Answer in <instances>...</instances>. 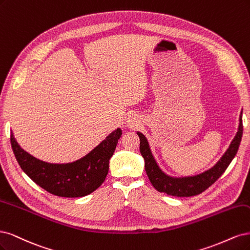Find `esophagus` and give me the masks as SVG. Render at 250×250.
<instances>
[{"instance_id":"34e87169","label":"esophagus","mask_w":250,"mask_h":250,"mask_svg":"<svg viewBox=\"0 0 250 250\" xmlns=\"http://www.w3.org/2000/svg\"><path fill=\"white\" fill-rule=\"evenodd\" d=\"M139 124H140L139 120L137 119L136 117H134V116H130V117H128L127 122H126V125H127L128 127H131V128L137 127V126L139 125Z\"/></svg>"}]
</instances>
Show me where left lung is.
Segmentation results:
<instances>
[{"mask_svg": "<svg viewBox=\"0 0 250 250\" xmlns=\"http://www.w3.org/2000/svg\"><path fill=\"white\" fill-rule=\"evenodd\" d=\"M243 134L242 125V113L240 115V124L238 132L232 139L229 147L225 151L222 158L217 162V164L208 170L194 175L186 176V178H171L165 174L158 166L156 160L151 155L148 142L146 136L141 133H137L140 138V152L146 163V171L148 179L155 189L161 193L167 195L178 196V197H189L200 194L201 192L207 190L208 187L218 180L222 173L227 170L230 164L231 160L235 158L241 139Z\"/></svg>", "mask_w": 250, "mask_h": 250, "instance_id": "left-lung-1", "label": "left lung"}]
</instances>
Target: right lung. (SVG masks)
<instances>
[{
	"instance_id": "add662e5",
	"label": "right lung",
	"mask_w": 250,
	"mask_h": 250,
	"mask_svg": "<svg viewBox=\"0 0 250 250\" xmlns=\"http://www.w3.org/2000/svg\"><path fill=\"white\" fill-rule=\"evenodd\" d=\"M122 130L117 128L89 154L74 163L50 164L32 157L21 148L11 135V147L21 168L38 186L61 197H82L104 183L109 171Z\"/></svg>"
}]
</instances>
